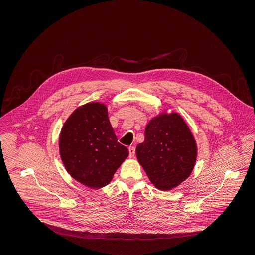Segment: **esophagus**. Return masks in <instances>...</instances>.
<instances>
[{
	"instance_id": "obj_1",
	"label": "esophagus",
	"mask_w": 255,
	"mask_h": 255,
	"mask_svg": "<svg viewBox=\"0 0 255 255\" xmlns=\"http://www.w3.org/2000/svg\"><path fill=\"white\" fill-rule=\"evenodd\" d=\"M134 147L133 146H130L129 147V157L131 158H133L134 157Z\"/></svg>"
}]
</instances>
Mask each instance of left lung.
<instances>
[{"instance_id":"obj_1","label":"left lung","mask_w":255,"mask_h":255,"mask_svg":"<svg viewBox=\"0 0 255 255\" xmlns=\"http://www.w3.org/2000/svg\"><path fill=\"white\" fill-rule=\"evenodd\" d=\"M144 135L135 154L149 180L162 191L179 186L191 175L198 156L188 124L179 113L164 110L146 124Z\"/></svg>"}]
</instances>
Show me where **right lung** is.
<instances>
[{"instance_id": "obj_1", "label": "right lung", "mask_w": 255, "mask_h": 255, "mask_svg": "<svg viewBox=\"0 0 255 255\" xmlns=\"http://www.w3.org/2000/svg\"><path fill=\"white\" fill-rule=\"evenodd\" d=\"M58 146L67 172L90 188L108 185L129 156V150L118 142L106 104L99 101L73 111L63 124Z\"/></svg>"}]
</instances>
